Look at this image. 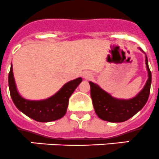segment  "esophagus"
Returning <instances> with one entry per match:
<instances>
[{
    "instance_id": "1",
    "label": "esophagus",
    "mask_w": 159,
    "mask_h": 159,
    "mask_svg": "<svg viewBox=\"0 0 159 159\" xmlns=\"http://www.w3.org/2000/svg\"><path fill=\"white\" fill-rule=\"evenodd\" d=\"M82 76H83L84 79L89 80V79H91V78H92L93 75H92V73H89V72L86 71V72H83V74H82Z\"/></svg>"
}]
</instances>
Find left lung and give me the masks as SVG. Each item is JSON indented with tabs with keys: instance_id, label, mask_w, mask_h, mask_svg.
Returning a JSON list of instances; mask_svg holds the SVG:
<instances>
[{
	"instance_id": "1",
	"label": "left lung",
	"mask_w": 159,
	"mask_h": 159,
	"mask_svg": "<svg viewBox=\"0 0 159 159\" xmlns=\"http://www.w3.org/2000/svg\"><path fill=\"white\" fill-rule=\"evenodd\" d=\"M140 50L143 52L141 48ZM145 64L148 79L139 93L130 100L114 98L97 84L89 82L93 105L96 114L100 119L114 123L124 122L142 109L148 99L152 83V73L149 70L147 56H145Z\"/></svg>"
}]
</instances>
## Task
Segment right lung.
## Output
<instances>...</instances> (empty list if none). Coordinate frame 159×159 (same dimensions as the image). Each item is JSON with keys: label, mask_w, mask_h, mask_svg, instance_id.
<instances>
[{"label": "right lung", "mask_w": 159, "mask_h": 159, "mask_svg": "<svg viewBox=\"0 0 159 159\" xmlns=\"http://www.w3.org/2000/svg\"><path fill=\"white\" fill-rule=\"evenodd\" d=\"M82 80L83 79L79 77L68 82L56 93L45 100H26L17 90L11 64L8 75V86L12 100L20 111L36 121L50 122L59 120L65 115L69 99Z\"/></svg>", "instance_id": "1"}]
</instances>
